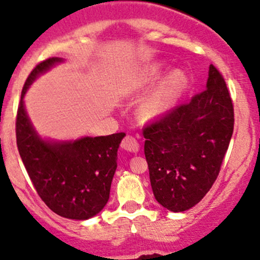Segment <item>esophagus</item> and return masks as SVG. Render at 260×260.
I'll list each match as a JSON object with an SVG mask.
<instances>
[{
  "mask_svg": "<svg viewBox=\"0 0 260 260\" xmlns=\"http://www.w3.org/2000/svg\"><path fill=\"white\" fill-rule=\"evenodd\" d=\"M121 145L124 150H128V152L136 153L139 150L138 141H137L135 137H132V136H125L123 138V141H122Z\"/></svg>",
  "mask_w": 260,
  "mask_h": 260,
  "instance_id": "34e87169",
  "label": "esophagus"
}]
</instances>
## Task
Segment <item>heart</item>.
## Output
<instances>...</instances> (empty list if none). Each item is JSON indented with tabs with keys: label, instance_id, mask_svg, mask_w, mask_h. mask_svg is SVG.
<instances>
[{
	"label": "heart",
	"instance_id": "b5f03b06",
	"mask_svg": "<svg viewBox=\"0 0 260 260\" xmlns=\"http://www.w3.org/2000/svg\"><path fill=\"white\" fill-rule=\"evenodd\" d=\"M186 82V76L180 70H174L162 81L158 90L145 101L143 105L144 116L148 118L164 115L170 110L175 100L179 98Z\"/></svg>",
	"mask_w": 260,
	"mask_h": 260
}]
</instances>
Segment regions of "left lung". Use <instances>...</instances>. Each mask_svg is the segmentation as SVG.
Returning a JSON list of instances; mask_svg holds the SVG:
<instances>
[{"mask_svg": "<svg viewBox=\"0 0 260 260\" xmlns=\"http://www.w3.org/2000/svg\"><path fill=\"white\" fill-rule=\"evenodd\" d=\"M233 125L230 91L212 64L206 90L145 125L150 185L162 207L182 212L204 199L217 179Z\"/></svg>", "mask_w": 260, "mask_h": 260, "instance_id": "1", "label": "left lung"}]
</instances>
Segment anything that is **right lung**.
I'll use <instances>...</instances> for the list:
<instances>
[{"mask_svg": "<svg viewBox=\"0 0 260 260\" xmlns=\"http://www.w3.org/2000/svg\"><path fill=\"white\" fill-rule=\"evenodd\" d=\"M60 58H49L30 71L22 90L16 118L19 155L37 192L56 215L87 219L105 207L117 168V150L125 133L84 137L73 142L43 141L24 108L29 85Z\"/></svg>", "mask_w": 260, "mask_h": 260, "instance_id": "obj_1", "label": "right lung"}]
</instances>
